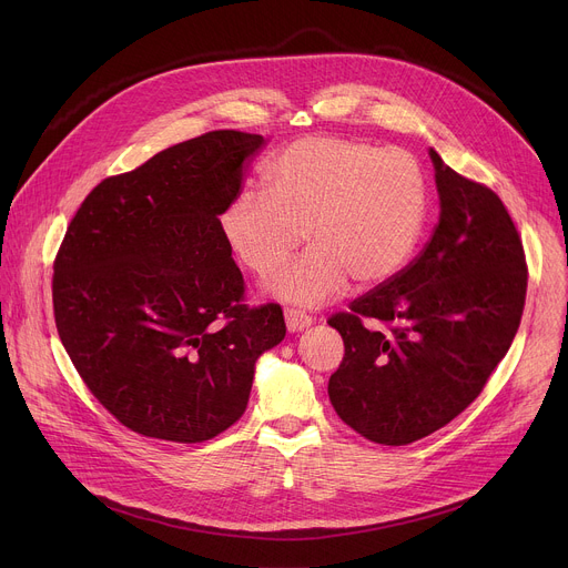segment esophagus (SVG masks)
I'll list each match as a JSON object with an SVG mask.
<instances>
[{
  "mask_svg": "<svg viewBox=\"0 0 568 568\" xmlns=\"http://www.w3.org/2000/svg\"><path fill=\"white\" fill-rule=\"evenodd\" d=\"M285 323H287V331L290 333H298L303 328H307L312 323V316L303 310H296V307H287L285 310Z\"/></svg>",
  "mask_w": 568,
  "mask_h": 568,
  "instance_id": "1",
  "label": "esophagus"
}]
</instances>
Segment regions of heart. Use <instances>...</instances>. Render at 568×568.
I'll return each mask as SVG.
<instances>
[{"mask_svg":"<svg viewBox=\"0 0 568 568\" xmlns=\"http://www.w3.org/2000/svg\"><path fill=\"white\" fill-rule=\"evenodd\" d=\"M265 193L237 191L220 213L233 256L256 276L278 270L301 245L310 250L267 281L283 301L318 305L348 283L373 287L414 256L427 220V184L404 150H379L346 136H305L267 166Z\"/></svg>","mask_w":568,"mask_h":568,"instance_id":"heart-1","label":"heart"}]
</instances>
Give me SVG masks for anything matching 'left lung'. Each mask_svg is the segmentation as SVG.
Wrapping results in <instances>:
<instances>
[{"label":"left lung","instance_id":"8db88e82","mask_svg":"<svg viewBox=\"0 0 568 568\" xmlns=\"http://www.w3.org/2000/svg\"><path fill=\"white\" fill-rule=\"evenodd\" d=\"M440 217L418 258L328 318L344 339L331 375L337 416L379 445H409L478 397L521 321L528 267L495 191L452 171L432 148ZM382 322L386 332L364 327Z\"/></svg>","mask_w":568,"mask_h":568}]
</instances>
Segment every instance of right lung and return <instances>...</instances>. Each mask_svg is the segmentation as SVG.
Returning a JSON list of instances; mask_svg holds the SVG:
<instances>
[{
    "mask_svg": "<svg viewBox=\"0 0 568 568\" xmlns=\"http://www.w3.org/2000/svg\"><path fill=\"white\" fill-rule=\"evenodd\" d=\"M261 134L213 130L103 180L53 261V316L78 375L128 429L204 443L247 409L278 303L250 307L220 229Z\"/></svg>",
    "mask_w": 568,
    "mask_h": 568,
    "instance_id": "1",
    "label": "right lung"
}]
</instances>
